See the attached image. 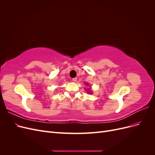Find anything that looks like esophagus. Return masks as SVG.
Listing matches in <instances>:
<instances>
[{
	"label": "esophagus",
	"mask_w": 155,
	"mask_h": 155,
	"mask_svg": "<svg viewBox=\"0 0 155 155\" xmlns=\"http://www.w3.org/2000/svg\"><path fill=\"white\" fill-rule=\"evenodd\" d=\"M72 81H73L74 82H76V81H77V78H73V79H72Z\"/></svg>",
	"instance_id": "1"
}]
</instances>
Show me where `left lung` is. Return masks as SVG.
Listing matches in <instances>:
<instances>
[{
  "label": "left lung",
  "mask_w": 155,
  "mask_h": 155,
  "mask_svg": "<svg viewBox=\"0 0 155 155\" xmlns=\"http://www.w3.org/2000/svg\"><path fill=\"white\" fill-rule=\"evenodd\" d=\"M87 85H88V83H87ZM90 87H91V86H90ZM88 90H90V89H89V88H88ZM88 92H90V94H92V92H89V91H88Z\"/></svg>",
  "instance_id": "8db88e82"
}]
</instances>
